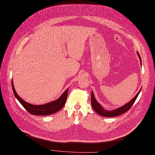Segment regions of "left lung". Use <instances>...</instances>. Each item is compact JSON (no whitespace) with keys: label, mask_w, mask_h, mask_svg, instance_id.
Returning a JSON list of instances; mask_svg holds the SVG:
<instances>
[{"label":"left lung","mask_w":155,"mask_h":155,"mask_svg":"<svg viewBox=\"0 0 155 155\" xmlns=\"http://www.w3.org/2000/svg\"><path fill=\"white\" fill-rule=\"evenodd\" d=\"M138 56H139V58L141 62V58L140 57V55L139 53H137ZM141 88L140 89V91L138 92V93L136 95L135 97H134L127 104H124L123 106H121L119 108H117L114 110H105L102 105L97 101V100L95 98V96L94 95V92H92L91 94V104H92V107L94 109V110L97 112L98 113L100 116H104V117H116L122 114H124V112H127L130 108L132 107V105L134 103L135 101L136 100L137 97L138 95L140 94L141 92Z\"/></svg>","instance_id":"obj_1"}]
</instances>
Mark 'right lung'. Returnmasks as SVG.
Here are the masks:
<instances>
[{"mask_svg":"<svg viewBox=\"0 0 155 155\" xmlns=\"http://www.w3.org/2000/svg\"><path fill=\"white\" fill-rule=\"evenodd\" d=\"M12 88L14 92V94L19 102L21 104L22 106L28 110L31 114L32 115H37V116H48L51 115L53 114L56 113V112L59 111L61 109L64 105L66 102L67 95H68V88L57 99L52 102H48L47 104H41V105H33L29 104L26 101H24L21 97H20L18 94L16 93L15 88L14 87L13 82L12 81Z\"/></svg>","mask_w":155,"mask_h":155,"instance_id":"1","label":"right lung"}]
</instances>
